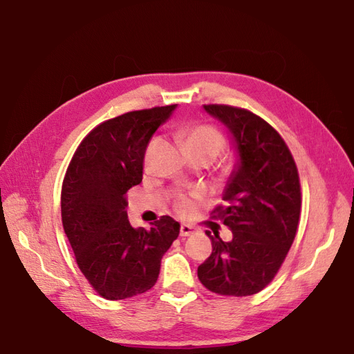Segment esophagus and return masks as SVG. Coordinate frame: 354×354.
Wrapping results in <instances>:
<instances>
[{"instance_id":"esophagus-1","label":"esophagus","mask_w":354,"mask_h":354,"mask_svg":"<svg viewBox=\"0 0 354 354\" xmlns=\"http://www.w3.org/2000/svg\"><path fill=\"white\" fill-rule=\"evenodd\" d=\"M194 232V228L192 227V225L189 223H183L181 228H179V234H181L183 237H187V236H192Z\"/></svg>"}]
</instances>
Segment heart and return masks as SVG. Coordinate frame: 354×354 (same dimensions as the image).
<instances>
[{"mask_svg": "<svg viewBox=\"0 0 354 354\" xmlns=\"http://www.w3.org/2000/svg\"><path fill=\"white\" fill-rule=\"evenodd\" d=\"M179 138H181V145L187 155H201L207 158L209 162H212L216 156H219L223 152L225 146H227V141H225L222 132L209 124L184 127V129L179 132ZM193 207L194 202L192 198L185 196V194L178 196L176 209L179 213H190Z\"/></svg>", "mask_w": 354, "mask_h": 354, "instance_id": "obj_1", "label": "heart"}]
</instances>
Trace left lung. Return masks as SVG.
Segmentation results:
<instances>
[{
    "instance_id": "1",
    "label": "left lung",
    "mask_w": 354,
    "mask_h": 354,
    "mask_svg": "<svg viewBox=\"0 0 354 354\" xmlns=\"http://www.w3.org/2000/svg\"><path fill=\"white\" fill-rule=\"evenodd\" d=\"M227 127L237 161L223 190L225 207L213 212L232 231L230 242L212 236V255L198 277L219 295L248 297L265 289L283 265L297 234L301 189L289 147L272 126L228 104H204Z\"/></svg>"
}]
</instances>
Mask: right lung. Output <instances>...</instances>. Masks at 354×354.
I'll use <instances>...</instances> for the list:
<instances>
[{"mask_svg":"<svg viewBox=\"0 0 354 354\" xmlns=\"http://www.w3.org/2000/svg\"><path fill=\"white\" fill-rule=\"evenodd\" d=\"M176 104L132 111L103 122L80 142L66 169L61 209L77 266L106 299L152 289L161 259L179 236V223L162 216L150 230L132 228L126 193L142 179L146 147Z\"/></svg>","mask_w":354,"mask_h":354,"instance_id":"1","label":"right lung"}]
</instances>
